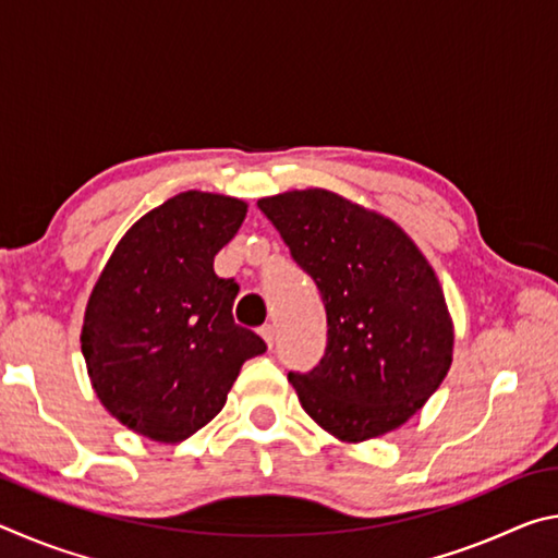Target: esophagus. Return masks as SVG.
I'll return each mask as SVG.
<instances>
[{"mask_svg":"<svg viewBox=\"0 0 558 558\" xmlns=\"http://www.w3.org/2000/svg\"><path fill=\"white\" fill-rule=\"evenodd\" d=\"M258 332H260L263 339H266V344L272 347V342H276V327H272V325H263V327L258 329Z\"/></svg>","mask_w":558,"mask_h":558,"instance_id":"34e87169","label":"esophagus"}]
</instances>
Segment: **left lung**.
Wrapping results in <instances>:
<instances>
[{
	"mask_svg": "<svg viewBox=\"0 0 558 558\" xmlns=\"http://www.w3.org/2000/svg\"><path fill=\"white\" fill-rule=\"evenodd\" d=\"M258 209L325 302L323 359L288 374L302 409L349 442L399 428L452 362V323L428 260L393 221L325 189L268 196Z\"/></svg>",
	"mask_w": 558,
	"mask_h": 558,
	"instance_id": "1",
	"label": "left lung"
}]
</instances>
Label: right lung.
<instances>
[{
    "label": "right lung",
    "mask_w": 558,
    "mask_h": 558,
    "mask_svg": "<svg viewBox=\"0 0 558 558\" xmlns=\"http://www.w3.org/2000/svg\"><path fill=\"white\" fill-rule=\"evenodd\" d=\"M245 219L231 196L184 192L122 235L88 300L81 349L102 405L132 430L179 442L223 409L266 342L233 323L239 282L214 256Z\"/></svg>",
    "instance_id": "obj_1"
}]
</instances>
